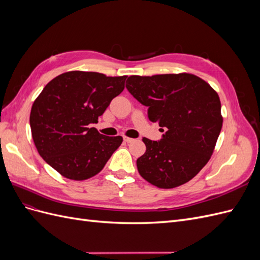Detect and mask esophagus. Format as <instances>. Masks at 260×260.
I'll use <instances>...</instances> for the list:
<instances>
[{
  "label": "esophagus",
  "instance_id": "esophagus-1",
  "mask_svg": "<svg viewBox=\"0 0 260 260\" xmlns=\"http://www.w3.org/2000/svg\"><path fill=\"white\" fill-rule=\"evenodd\" d=\"M123 141H124L125 143H131V142H133V141H135V139L128 138V137H123Z\"/></svg>",
  "mask_w": 260,
  "mask_h": 260
}]
</instances>
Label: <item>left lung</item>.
<instances>
[{"instance_id":"1","label":"left lung","mask_w":260,"mask_h":260,"mask_svg":"<svg viewBox=\"0 0 260 260\" xmlns=\"http://www.w3.org/2000/svg\"><path fill=\"white\" fill-rule=\"evenodd\" d=\"M125 88L148 107V119L166 129L158 141L142 139L146 152L137 159L139 174L160 188L186 183L208 162L221 131L217 92L191 74L130 76Z\"/></svg>"}]
</instances>
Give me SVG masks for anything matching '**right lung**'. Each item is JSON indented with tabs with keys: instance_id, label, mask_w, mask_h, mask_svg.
Here are the masks:
<instances>
[{
	"instance_id": "right-lung-1",
	"label": "right lung",
	"mask_w": 260,
	"mask_h": 260,
	"mask_svg": "<svg viewBox=\"0 0 260 260\" xmlns=\"http://www.w3.org/2000/svg\"><path fill=\"white\" fill-rule=\"evenodd\" d=\"M127 76L68 72L54 78L31 107L30 127L39 154L67 179H89L104 168L122 138L99 133L96 123Z\"/></svg>"
}]
</instances>
